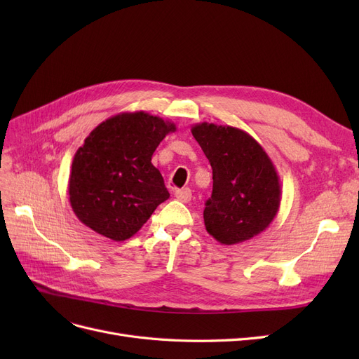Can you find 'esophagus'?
Returning <instances> with one entry per match:
<instances>
[{
  "instance_id": "obj_1",
  "label": "esophagus",
  "mask_w": 359,
  "mask_h": 359,
  "mask_svg": "<svg viewBox=\"0 0 359 359\" xmlns=\"http://www.w3.org/2000/svg\"><path fill=\"white\" fill-rule=\"evenodd\" d=\"M176 198L180 201V202H189L191 199H192V192H191V189L189 187H183V189H179V191H176Z\"/></svg>"
}]
</instances>
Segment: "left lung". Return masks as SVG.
<instances>
[{"label": "left lung", "instance_id": "8db88e82", "mask_svg": "<svg viewBox=\"0 0 359 359\" xmlns=\"http://www.w3.org/2000/svg\"><path fill=\"white\" fill-rule=\"evenodd\" d=\"M192 135L212 167L205 229L221 244H238L269 227L280 203L276 168L263 147L238 128L202 122Z\"/></svg>", "mask_w": 359, "mask_h": 359}]
</instances>
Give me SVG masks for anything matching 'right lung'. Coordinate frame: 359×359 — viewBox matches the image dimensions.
<instances>
[{
	"label": "right lung",
	"instance_id": "add662e5",
	"mask_svg": "<svg viewBox=\"0 0 359 359\" xmlns=\"http://www.w3.org/2000/svg\"><path fill=\"white\" fill-rule=\"evenodd\" d=\"M175 130L173 122L145 111L119 113L94 128L71 165L68 195L77 218L115 241L137 234L170 196L151 157Z\"/></svg>",
	"mask_w": 359,
	"mask_h": 359
}]
</instances>
